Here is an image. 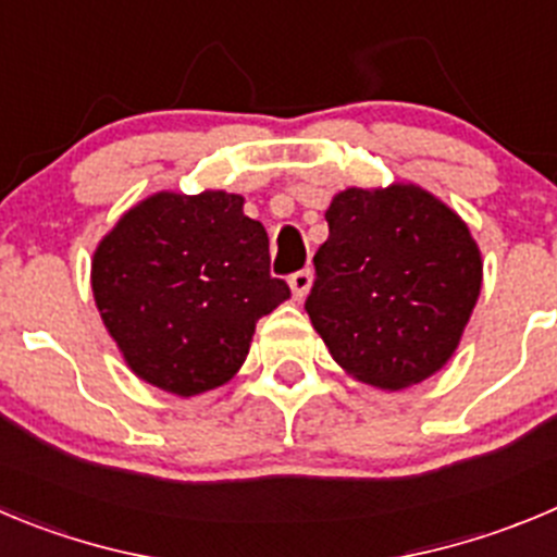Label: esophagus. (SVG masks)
I'll use <instances>...</instances> for the list:
<instances>
[{"label":"esophagus","mask_w":557,"mask_h":557,"mask_svg":"<svg viewBox=\"0 0 557 557\" xmlns=\"http://www.w3.org/2000/svg\"><path fill=\"white\" fill-rule=\"evenodd\" d=\"M289 289H293L295 300H304L309 295V289H312V270L306 268L289 275Z\"/></svg>","instance_id":"obj_1"}]
</instances>
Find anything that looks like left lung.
Listing matches in <instances>:
<instances>
[{"mask_svg":"<svg viewBox=\"0 0 557 557\" xmlns=\"http://www.w3.org/2000/svg\"><path fill=\"white\" fill-rule=\"evenodd\" d=\"M325 221L306 312L336 364L389 392L431 379L456 354L481 295L467 223L417 185L348 187Z\"/></svg>","mask_w":557,"mask_h":557,"instance_id":"1","label":"left lung"}]
</instances>
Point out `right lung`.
I'll return each mask as SVG.
<instances>
[{
    "mask_svg": "<svg viewBox=\"0 0 557 557\" xmlns=\"http://www.w3.org/2000/svg\"><path fill=\"white\" fill-rule=\"evenodd\" d=\"M90 284L129 370L178 397L232 381L257 320L289 298L264 226L223 190L143 198L99 243Z\"/></svg>",
    "mask_w": 557,
    "mask_h": 557,
    "instance_id": "add662e5",
    "label": "right lung"
}]
</instances>
